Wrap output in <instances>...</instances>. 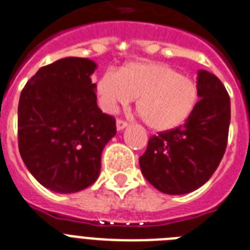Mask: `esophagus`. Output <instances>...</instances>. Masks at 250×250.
<instances>
[{"instance_id":"1","label":"esophagus","mask_w":250,"mask_h":250,"mask_svg":"<svg viewBox=\"0 0 250 250\" xmlns=\"http://www.w3.org/2000/svg\"><path fill=\"white\" fill-rule=\"evenodd\" d=\"M127 126V123L126 121H124V120L119 119L117 120V123H116V127H117V130H124L125 127Z\"/></svg>"}]
</instances>
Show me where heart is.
I'll return each instance as SVG.
<instances>
[{"mask_svg": "<svg viewBox=\"0 0 250 250\" xmlns=\"http://www.w3.org/2000/svg\"><path fill=\"white\" fill-rule=\"evenodd\" d=\"M100 107L117 113L135 100L145 123L154 130H171L190 119L199 103V87L194 79L167 63L137 61L117 71L107 70L95 83Z\"/></svg>", "mask_w": 250, "mask_h": 250, "instance_id": "b5f03b06", "label": "heart"}]
</instances>
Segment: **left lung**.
<instances>
[{
  "mask_svg": "<svg viewBox=\"0 0 250 250\" xmlns=\"http://www.w3.org/2000/svg\"><path fill=\"white\" fill-rule=\"evenodd\" d=\"M199 103L187 123L148 139L139 158L143 176L166 194H187L202 187L227 147L231 102L218 77L198 71Z\"/></svg>",
  "mask_w": 250,
  "mask_h": 250,
  "instance_id": "obj_1",
  "label": "left lung"
}]
</instances>
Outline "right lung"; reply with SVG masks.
Returning a JSON list of instances; mask_svg holds the SVG:
<instances>
[{
	"label": "right lung",
	"instance_id": "obj_1",
	"mask_svg": "<svg viewBox=\"0 0 250 250\" xmlns=\"http://www.w3.org/2000/svg\"><path fill=\"white\" fill-rule=\"evenodd\" d=\"M96 63L66 57L40 67L18 104V146L31 175L56 193H75L96 181L102 152L116 134L115 117L96 104Z\"/></svg>",
	"mask_w": 250,
	"mask_h": 250
}]
</instances>
